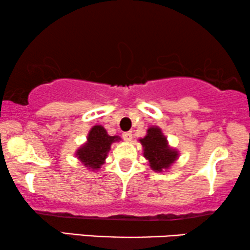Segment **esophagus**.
I'll list each match as a JSON object with an SVG mask.
<instances>
[{
  "instance_id": "obj_1",
  "label": "esophagus",
  "mask_w": 250,
  "mask_h": 250,
  "mask_svg": "<svg viewBox=\"0 0 250 250\" xmlns=\"http://www.w3.org/2000/svg\"><path fill=\"white\" fill-rule=\"evenodd\" d=\"M122 137L125 138V141L130 142L132 140V132L131 131H127V132H123Z\"/></svg>"
}]
</instances>
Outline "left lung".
<instances>
[{"mask_svg": "<svg viewBox=\"0 0 250 250\" xmlns=\"http://www.w3.org/2000/svg\"><path fill=\"white\" fill-rule=\"evenodd\" d=\"M143 146L144 157L150 163V167L154 172H163L168 169L170 165L178 159L179 152L175 148L168 146L167 138L163 135L162 129L150 127L146 135L140 140Z\"/></svg>", "mask_w": 250, "mask_h": 250, "instance_id": "left-lung-1", "label": "left lung"}]
</instances>
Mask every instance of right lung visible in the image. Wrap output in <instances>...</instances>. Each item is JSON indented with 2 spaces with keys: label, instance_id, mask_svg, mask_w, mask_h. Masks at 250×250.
Instances as JSON below:
<instances>
[{
  "label": "right lung",
  "instance_id": "1",
  "mask_svg": "<svg viewBox=\"0 0 250 250\" xmlns=\"http://www.w3.org/2000/svg\"><path fill=\"white\" fill-rule=\"evenodd\" d=\"M119 136H109L103 125H93L87 135L86 143L82 145L76 152V157L80 159L85 167L92 170L99 169L107 158L110 145L119 142Z\"/></svg>",
  "mask_w": 250,
  "mask_h": 250
}]
</instances>
